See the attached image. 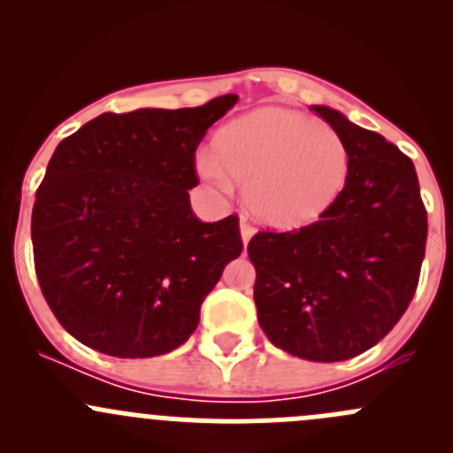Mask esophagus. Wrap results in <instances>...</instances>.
<instances>
[{
	"label": "esophagus",
	"instance_id": "obj_1",
	"mask_svg": "<svg viewBox=\"0 0 453 453\" xmlns=\"http://www.w3.org/2000/svg\"><path fill=\"white\" fill-rule=\"evenodd\" d=\"M241 236H243V243L248 245L250 239L254 236V226L245 217H241Z\"/></svg>",
	"mask_w": 453,
	"mask_h": 453
}]
</instances>
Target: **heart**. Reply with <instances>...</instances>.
<instances>
[{
    "label": "heart",
    "instance_id": "1",
    "mask_svg": "<svg viewBox=\"0 0 453 453\" xmlns=\"http://www.w3.org/2000/svg\"><path fill=\"white\" fill-rule=\"evenodd\" d=\"M197 166L223 190L248 188L252 212L278 230H298L322 219L344 193L350 153L335 129L304 113L267 107L230 122L217 150Z\"/></svg>",
    "mask_w": 453,
    "mask_h": 453
}]
</instances>
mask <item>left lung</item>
Listing matches in <instances>:
<instances>
[{
	"mask_svg": "<svg viewBox=\"0 0 453 453\" xmlns=\"http://www.w3.org/2000/svg\"><path fill=\"white\" fill-rule=\"evenodd\" d=\"M311 109L349 146V181L311 226L252 236L254 303L278 349L344 362L383 340L412 303L427 210L408 155L335 109Z\"/></svg>",
	"mask_w": 453,
	"mask_h": 453,
	"instance_id": "8db88e82",
	"label": "left lung"
}]
</instances>
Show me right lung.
<instances>
[{
  "instance_id": "1",
  "label": "right lung",
  "mask_w": 453,
  "mask_h": 453,
  "mask_svg": "<svg viewBox=\"0 0 453 453\" xmlns=\"http://www.w3.org/2000/svg\"><path fill=\"white\" fill-rule=\"evenodd\" d=\"M236 100L103 113L57 146L32 208L35 272L81 344L155 357L197 328L203 298L243 252L236 214L199 221L188 195L199 142Z\"/></svg>"
}]
</instances>
